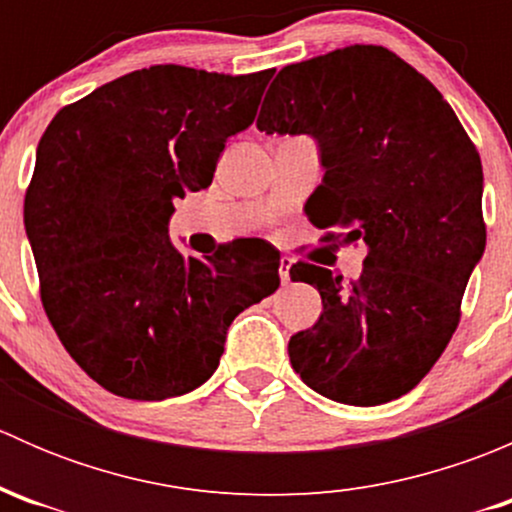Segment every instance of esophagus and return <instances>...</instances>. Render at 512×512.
Masks as SVG:
<instances>
[{"label": "esophagus", "mask_w": 512, "mask_h": 512, "mask_svg": "<svg viewBox=\"0 0 512 512\" xmlns=\"http://www.w3.org/2000/svg\"><path fill=\"white\" fill-rule=\"evenodd\" d=\"M289 267H292V260H289V257H282L280 260V277H282V282H289Z\"/></svg>", "instance_id": "esophagus-1"}]
</instances>
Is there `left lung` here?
<instances>
[{
    "label": "left lung",
    "instance_id": "obj_1",
    "mask_svg": "<svg viewBox=\"0 0 512 512\" xmlns=\"http://www.w3.org/2000/svg\"><path fill=\"white\" fill-rule=\"evenodd\" d=\"M257 128L309 136L322 185L317 227L364 242L361 277L297 265L294 282L322 294L312 329L289 339V361L327 399L376 406L431 371L458 327L483 257V165L436 86L384 46H344L289 64L267 89Z\"/></svg>",
    "mask_w": 512,
    "mask_h": 512
}]
</instances>
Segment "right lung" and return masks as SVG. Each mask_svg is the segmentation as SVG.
I'll return each mask as SVG.
<instances>
[{
    "label": "right lung",
    "instance_id": "obj_1",
    "mask_svg": "<svg viewBox=\"0 0 512 512\" xmlns=\"http://www.w3.org/2000/svg\"><path fill=\"white\" fill-rule=\"evenodd\" d=\"M275 69L151 66L61 108L36 148L24 227L51 327L111 394L163 401L215 374L232 319L280 287L265 240L210 257L170 242L173 203L213 183Z\"/></svg>",
    "mask_w": 512,
    "mask_h": 512
}]
</instances>
